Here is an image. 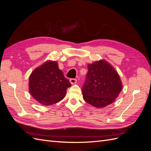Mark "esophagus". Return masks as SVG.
I'll return each mask as SVG.
<instances>
[{
    "label": "esophagus",
    "instance_id": "esophagus-1",
    "mask_svg": "<svg viewBox=\"0 0 151 151\" xmlns=\"http://www.w3.org/2000/svg\"><path fill=\"white\" fill-rule=\"evenodd\" d=\"M69 81H70V82H71V84H75L77 82L76 79H75V78H71L70 80H69Z\"/></svg>",
    "mask_w": 151,
    "mask_h": 151
}]
</instances>
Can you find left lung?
<instances>
[{
	"label": "left lung",
	"instance_id": "8db88e82",
	"mask_svg": "<svg viewBox=\"0 0 151 151\" xmlns=\"http://www.w3.org/2000/svg\"><path fill=\"white\" fill-rule=\"evenodd\" d=\"M87 68L88 73L82 90L84 100L96 108L110 105L122 88L117 72L103 60L88 64Z\"/></svg>",
	"mask_w": 151,
	"mask_h": 151
}]
</instances>
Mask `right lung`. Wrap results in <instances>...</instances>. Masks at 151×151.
<instances>
[{
  "label": "right lung",
  "instance_id": "add662e5",
  "mask_svg": "<svg viewBox=\"0 0 151 151\" xmlns=\"http://www.w3.org/2000/svg\"><path fill=\"white\" fill-rule=\"evenodd\" d=\"M29 92L41 105L49 106L61 101L71 86L56 61L48 60L32 72L29 77Z\"/></svg>",
  "mask_w": 151,
  "mask_h": 151
}]
</instances>
